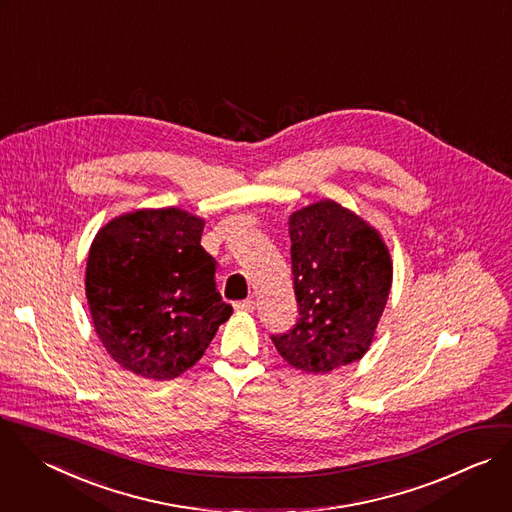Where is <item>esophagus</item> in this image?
<instances>
[{"label":"esophagus","instance_id":"34e87169","mask_svg":"<svg viewBox=\"0 0 512 512\" xmlns=\"http://www.w3.org/2000/svg\"><path fill=\"white\" fill-rule=\"evenodd\" d=\"M234 308H236L238 312H254L256 302H254L252 298H248V300H240V302H236V304H234Z\"/></svg>","mask_w":512,"mask_h":512}]
</instances>
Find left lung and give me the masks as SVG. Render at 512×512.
<instances>
[{"instance_id":"1","label":"left lung","mask_w":512,"mask_h":512,"mask_svg":"<svg viewBox=\"0 0 512 512\" xmlns=\"http://www.w3.org/2000/svg\"><path fill=\"white\" fill-rule=\"evenodd\" d=\"M288 232L298 320L292 330L270 336L276 350L312 374L360 360L392 282L382 238L332 200L294 212Z\"/></svg>"}]
</instances>
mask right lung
Here are the masks:
<instances>
[{
  "label": "right lung",
  "mask_w": 512,
  "mask_h": 512,
  "mask_svg": "<svg viewBox=\"0 0 512 512\" xmlns=\"http://www.w3.org/2000/svg\"><path fill=\"white\" fill-rule=\"evenodd\" d=\"M202 230V218L160 208L114 218L94 238L86 296L102 344L126 370L176 378L230 318Z\"/></svg>",
  "instance_id": "right-lung-1"
}]
</instances>
